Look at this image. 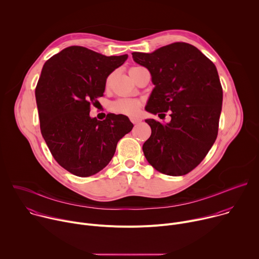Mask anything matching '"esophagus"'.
<instances>
[{"label": "esophagus", "mask_w": 259, "mask_h": 259, "mask_svg": "<svg viewBox=\"0 0 259 259\" xmlns=\"http://www.w3.org/2000/svg\"><path fill=\"white\" fill-rule=\"evenodd\" d=\"M130 121L133 123V124H139L141 122V119L139 118H135V117H132L130 118Z\"/></svg>", "instance_id": "esophagus-1"}]
</instances>
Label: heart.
<instances>
[{"label":"heart","mask_w":259,"mask_h":259,"mask_svg":"<svg viewBox=\"0 0 259 259\" xmlns=\"http://www.w3.org/2000/svg\"><path fill=\"white\" fill-rule=\"evenodd\" d=\"M109 79H107L106 84H108ZM142 106V102L139 99L134 98H128V97H122L117 100H115L110 108L116 114L129 116V117H135L140 112V108Z\"/></svg>","instance_id":"b5f03b06"}]
</instances>
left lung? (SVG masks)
Instances as JSON below:
<instances>
[{
  "instance_id": "8db88e82",
  "label": "left lung",
  "mask_w": 259,
  "mask_h": 259,
  "mask_svg": "<svg viewBox=\"0 0 259 259\" xmlns=\"http://www.w3.org/2000/svg\"><path fill=\"white\" fill-rule=\"evenodd\" d=\"M132 57L150 70L155 85L145 109L171 117L166 125L145 120L152 134L143 154L159 172L186 175L204 160L217 137L223 105L217 69L198 48L183 42L153 53L133 52Z\"/></svg>"
}]
</instances>
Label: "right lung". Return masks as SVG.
I'll use <instances>...</instances> for the list:
<instances>
[{
	"label": "right lung",
	"mask_w": 259,
	"mask_h": 259,
	"mask_svg": "<svg viewBox=\"0 0 259 259\" xmlns=\"http://www.w3.org/2000/svg\"><path fill=\"white\" fill-rule=\"evenodd\" d=\"M127 58L70 46L43 66L35 87L41 133L55 161L73 175L102 170L133 128L124 115L107 114L103 121L89 116L91 104L103 96L106 78Z\"/></svg>",
	"instance_id": "add662e5"
}]
</instances>
